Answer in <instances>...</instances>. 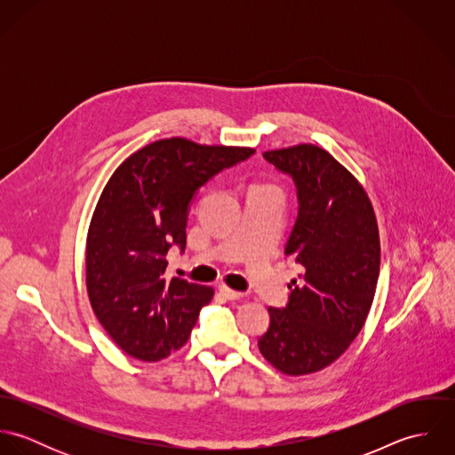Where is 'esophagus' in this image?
I'll use <instances>...</instances> for the list:
<instances>
[{
    "label": "esophagus",
    "mask_w": 455,
    "mask_h": 455,
    "mask_svg": "<svg viewBox=\"0 0 455 455\" xmlns=\"http://www.w3.org/2000/svg\"><path fill=\"white\" fill-rule=\"evenodd\" d=\"M219 291H220V294H222L224 298H228V299H242V298L245 296L243 292L235 291V289H229L228 285H220V287H219Z\"/></svg>",
    "instance_id": "34e87169"
}]
</instances>
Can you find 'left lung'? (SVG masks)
<instances>
[{
	"label": "left lung",
	"instance_id": "8db88e82",
	"mask_svg": "<svg viewBox=\"0 0 455 455\" xmlns=\"http://www.w3.org/2000/svg\"><path fill=\"white\" fill-rule=\"evenodd\" d=\"M264 157L296 184L285 256L303 275L291 282L285 308H267L258 345L278 371L308 375L334 363L366 323L380 273L379 224L364 188L324 148L301 143Z\"/></svg>",
	"mask_w": 455,
	"mask_h": 455
}]
</instances>
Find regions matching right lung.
I'll use <instances>...</instances> for the list:
<instances>
[{"label":"right lung","mask_w":455,"mask_h":455,"mask_svg":"<svg viewBox=\"0 0 455 455\" xmlns=\"http://www.w3.org/2000/svg\"><path fill=\"white\" fill-rule=\"evenodd\" d=\"M254 152L164 138L131 154L107 182L87 231L85 283L100 324L131 357L156 363L189 339L213 289L168 280L166 254L186 249L196 191Z\"/></svg>","instance_id":"obj_1"}]
</instances>
